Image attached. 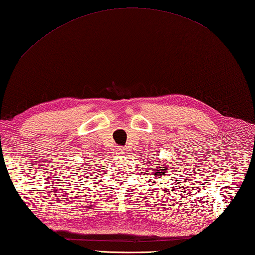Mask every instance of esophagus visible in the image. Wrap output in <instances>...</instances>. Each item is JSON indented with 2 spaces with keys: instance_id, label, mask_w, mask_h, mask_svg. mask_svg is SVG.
<instances>
[{
  "instance_id": "obj_1",
  "label": "esophagus",
  "mask_w": 255,
  "mask_h": 255,
  "mask_svg": "<svg viewBox=\"0 0 255 255\" xmlns=\"http://www.w3.org/2000/svg\"><path fill=\"white\" fill-rule=\"evenodd\" d=\"M116 153H117L118 155H125V154L127 153V149L124 148V147H119Z\"/></svg>"
}]
</instances>
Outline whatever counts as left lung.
<instances>
[{"label":"left lung","instance_id":"8db88e82","mask_svg":"<svg viewBox=\"0 0 255 255\" xmlns=\"http://www.w3.org/2000/svg\"><path fill=\"white\" fill-rule=\"evenodd\" d=\"M167 161H169V159H167ZM154 167H156V169H155V172H153V174H152V176H156V179H158V176H165V174L167 173V170L170 169L169 166L166 165V164H157V166H154Z\"/></svg>","mask_w":255,"mask_h":255}]
</instances>
